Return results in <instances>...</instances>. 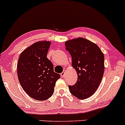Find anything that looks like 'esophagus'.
I'll list each match as a JSON object with an SVG mask.
<instances>
[{
    "mask_svg": "<svg viewBox=\"0 0 125 125\" xmlns=\"http://www.w3.org/2000/svg\"><path fill=\"white\" fill-rule=\"evenodd\" d=\"M65 71H63V72L61 73V75L62 77H64V76H65Z\"/></svg>",
    "mask_w": 125,
    "mask_h": 125,
    "instance_id": "34e87169",
    "label": "esophagus"
}]
</instances>
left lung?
<instances>
[{
	"label": "left lung",
	"instance_id": "1",
	"mask_svg": "<svg viewBox=\"0 0 125 125\" xmlns=\"http://www.w3.org/2000/svg\"><path fill=\"white\" fill-rule=\"evenodd\" d=\"M65 45L78 75L75 84L68 85L70 92L78 99H85L95 93L103 78L104 54L96 44L83 38L68 41Z\"/></svg>",
	"mask_w": 125,
	"mask_h": 125
}]
</instances>
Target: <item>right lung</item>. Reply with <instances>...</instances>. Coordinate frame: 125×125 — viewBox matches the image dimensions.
I'll list each match as a JSON object with an SVG mask.
<instances>
[{
    "instance_id": "add662e5",
    "label": "right lung",
    "mask_w": 125,
    "mask_h": 125,
    "mask_svg": "<svg viewBox=\"0 0 125 125\" xmlns=\"http://www.w3.org/2000/svg\"><path fill=\"white\" fill-rule=\"evenodd\" d=\"M51 42L39 41L25 50L17 64L18 79L26 94L37 100L52 96L60 75L54 71L52 63L47 58Z\"/></svg>"
}]
</instances>
